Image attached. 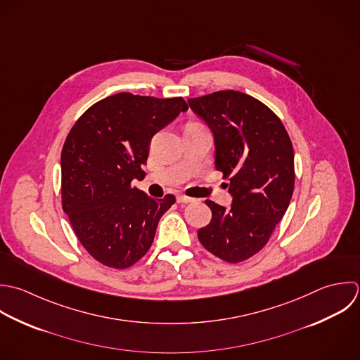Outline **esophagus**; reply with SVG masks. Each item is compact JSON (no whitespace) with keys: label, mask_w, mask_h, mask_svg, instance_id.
I'll return each mask as SVG.
<instances>
[{"label":"esophagus","mask_w":360,"mask_h":360,"mask_svg":"<svg viewBox=\"0 0 360 360\" xmlns=\"http://www.w3.org/2000/svg\"><path fill=\"white\" fill-rule=\"evenodd\" d=\"M176 202L178 203H191V202H195V199L189 198V196H185V195H178Z\"/></svg>","instance_id":"34e87169"}]
</instances>
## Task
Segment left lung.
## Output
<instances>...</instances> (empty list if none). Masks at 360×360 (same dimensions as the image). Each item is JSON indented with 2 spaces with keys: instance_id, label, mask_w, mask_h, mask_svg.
Listing matches in <instances>:
<instances>
[{
  "instance_id": "1",
  "label": "left lung",
  "mask_w": 360,
  "mask_h": 360,
  "mask_svg": "<svg viewBox=\"0 0 360 360\" xmlns=\"http://www.w3.org/2000/svg\"><path fill=\"white\" fill-rule=\"evenodd\" d=\"M212 130L216 169L230 178L231 207L212 200V221L198 231L200 244L237 264L259 252L285 216L295 189V153L281 119L258 99L217 91L188 99Z\"/></svg>"
}]
</instances>
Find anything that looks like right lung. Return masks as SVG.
<instances>
[{
	"mask_svg": "<svg viewBox=\"0 0 360 360\" xmlns=\"http://www.w3.org/2000/svg\"><path fill=\"white\" fill-rule=\"evenodd\" d=\"M186 110L184 98L120 92L94 103L70 130L61 151L63 210L98 262L124 269L150 250L175 196L153 199L130 184L144 175L153 136Z\"/></svg>",
	"mask_w": 360,
	"mask_h": 360,
	"instance_id": "add662e5",
	"label": "right lung"
}]
</instances>
